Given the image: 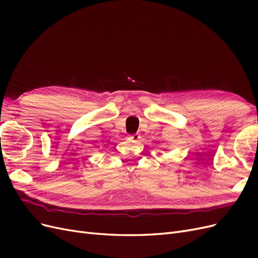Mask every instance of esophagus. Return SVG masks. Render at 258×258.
Listing matches in <instances>:
<instances>
[{
	"label": "esophagus",
	"instance_id": "1",
	"mask_svg": "<svg viewBox=\"0 0 258 258\" xmlns=\"http://www.w3.org/2000/svg\"><path fill=\"white\" fill-rule=\"evenodd\" d=\"M140 135L139 134H135V135H131L129 137V140H131V141H138V140H140Z\"/></svg>",
	"mask_w": 258,
	"mask_h": 258
}]
</instances>
